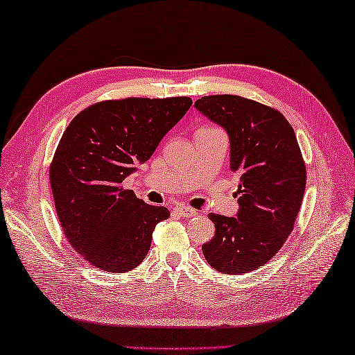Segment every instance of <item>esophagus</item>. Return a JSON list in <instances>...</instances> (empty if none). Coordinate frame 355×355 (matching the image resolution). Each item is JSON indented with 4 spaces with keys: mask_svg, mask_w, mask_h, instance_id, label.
Listing matches in <instances>:
<instances>
[{
    "mask_svg": "<svg viewBox=\"0 0 355 355\" xmlns=\"http://www.w3.org/2000/svg\"><path fill=\"white\" fill-rule=\"evenodd\" d=\"M174 210H176V212L181 216H184V218H191V216L198 215L195 209L187 207V206H178V207H174Z\"/></svg>",
    "mask_w": 355,
    "mask_h": 355,
    "instance_id": "esophagus-1",
    "label": "esophagus"
}]
</instances>
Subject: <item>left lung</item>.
Wrapping results in <instances>:
<instances>
[{"mask_svg":"<svg viewBox=\"0 0 355 355\" xmlns=\"http://www.w3.org/2000/svg\"><path fill=\"white\" fill-rule=\"evenodd\" d=\"M195 107L227 130L231 170L240 176L237 216L209 215L215 235L204 257L225 275L262 268L293 231L306 190L295 130L279 110L243 96H202Z\"/></svg>","mask_w":355,"mask_h":355,"instance_id":"1","label":"left lung"}]
</instances>
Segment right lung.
Listing matches in <instances>:
<instances>
[{"instance_id":"add662e5","label":"right lung","mask_w":355,"mask_h":355,"mask_svg":"<svg viewBox=\"0 0 355 355\" xmlns=\"http://www.w3.org/2000/svg\"><path fill=\"white\" fill-rule=\"evenodd\" d=\"M189 96L105 99L73 118L49 165L62 231L85 262L107 272L134 270L146 257L155 225L170 216L123 181L187 114Z\"/></svg>"}]
</instances>
